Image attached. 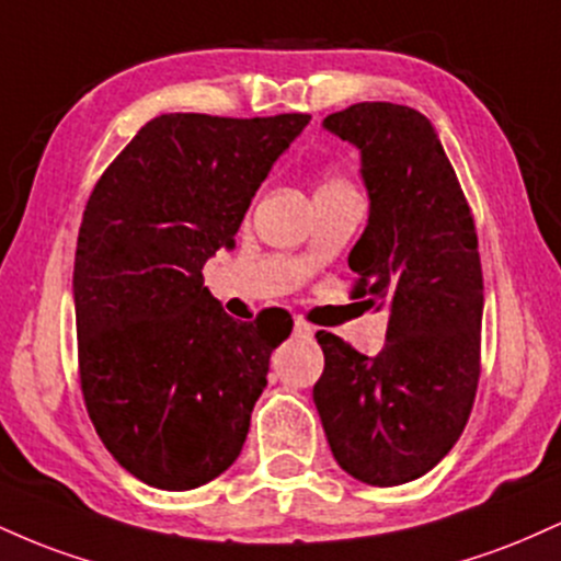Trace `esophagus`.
<instances>
[{"label":"esophagus","instance_id":"esophagus-1","mask_svg":"<svg viewBox=\"0 0 561 561\" xmlns=\"http://www.w3.org/2000/svg\"><path fill=\"white\" fill-rule=\"evenodd\" d=\"M293 334L298 340H311L313 337V327L311 324H306V321H295V327H293Z\"/></svg>","mask_w":561,"mask_h":561}]
</instances>
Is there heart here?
I'll return each mask as SVG.
<instances>
[{
  "label": "heart",
  "mask_w": 561,
  "mask_h": 561,
  "mask_svg": "<svg viewBox=\"0 0 561 561\" xmlns=\"http://www.w3.org/2000/svg\"><path fill=\"white\" fill-rule=\"evenodd\" d=\"M330 184H340V182H330Z\"/></svg>",
  "instance_id": "heart-1"
}]
</instances>
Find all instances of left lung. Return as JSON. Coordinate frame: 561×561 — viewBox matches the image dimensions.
Listing matches in <instances>:
<instances>
[{"instance_id": "left-lung-1", "label": "left lung", "mask_w": 561, "mask_h": 561, "mask_svg": "<svg viewBox=\"0 0 561 561\" xmlns=\"http://www.w3.org/2000/svg\"><path fill=\"white\" fill-rule=\"evenodd\" d=\"M327 131L362 152L369 221L347 266L356 298L388 308L377 356L317 332L313 403L337 465L366 485L427 474L465 433L480 379L482 268L465 192L435 126L414 107L358 102Z\"/></svg>"}]
</instances>
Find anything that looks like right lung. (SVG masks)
Wrapping results in <instances>:
<instances>
[{"mask_svg":"<svg viewBox=\"0 0 561 561\" xmlns=\"http://www.w3.org/2000/svg\"><path fill=\"white\" fill-rule=\"evenodd\" d=\"M311 115L147 121L102 173L73 266L89 420L126 472L192 491L234 465L293 319L237 321L203 285L250 199Z\"/></svg>","mask_w":561,"mask_h":561,"instance_id":"add662e5","label":"right lung"}]
</instances>
